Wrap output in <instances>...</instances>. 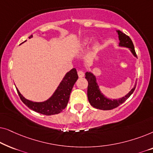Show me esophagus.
<instances>
[{
  "label": "esophagus",
  "instance_id": "1",
  "mask_svg": "<svg viewBox=\"0 0 153 153\" xmlns=\"http://www.w3.org/2000/svg\"><path fill=\"white\" fill-rule=\"evenodd\" d=\"M78 76L79 77H80V78H82V77L84 76V72L81 70L78 71Z\"/></svg>",
  "mask_w": 153,
  "mask_h": 153
}]
</instances>
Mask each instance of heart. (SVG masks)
<instances>
[{"mask_svg": "<svg viewBox=\"0 0 153 153\" xmlns=\"http://www.w3.org/2000/svg\"><path fill=\"white\" fill-rule=\"evenodd\" d=\"M89 43V39H86L85 40V42H84V45H87V44H88ZM99 45H100V44L99 43H97L95 45V47H99Z\"/></svg>", "mask_w": 153, "mask_h": 153, "instance_id": "1", "label": "heart"}]
</instances>
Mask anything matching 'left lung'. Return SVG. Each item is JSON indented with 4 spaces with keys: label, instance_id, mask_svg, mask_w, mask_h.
<instances>
[{
    "label": "left lung",
    "instance_id": "left-lung-1",
    "mask_svg": "<svg viewBox=\"0 0 153 153\" xmlns=\"http://www.w3.org/2000/svg\"><path fill=\"white\" fill-rule=\"evenodd\" d=\"M116 32L118 35L119 47L128 48L131 53H132V55L134 57L137 58L134 47L133 42L130 37L125 35V33L121 32L120 30H117ZM85 79H87L88 82L87 95L90 104L94 108L101 110H111L118 107L119 105H120L121 104L126 101L127 98L129 97V96L134 91L136 85H137V83H135L134 85L131 89V91L124 97L119 98V99L112 100L105 97V95L102 93L100 89L99 85L97 82V78L93 72H85ZM136 82H137V81H136Z\"/></svg>",
    "mask_w": 153,
    "mask_h": 153
}]
</instances>
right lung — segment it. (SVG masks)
Listing matches in <instances>:
<instances>
[{
  "label": "right lung",
  "instance_id": "right-lung-1",
  "mask_svg": "<svg viewBox=\"0 0 153 153\" xmlns=\"http://www.w3.org/2000/svg\"><path fill=\"white\" fill-rule=\"evenodd\" d=\"M32 37L33 35H30L29 38ZM78 77L75 68H73L70 72H67L53 95L44 102H37L27 100L21 94L17 88H16L22 101L29 108L46 116H51L59 114L68 105L71 91L78 79Z\"/></svg>",
  "mask_w": 153,
  "mask_h": 153
}]
</instances>
